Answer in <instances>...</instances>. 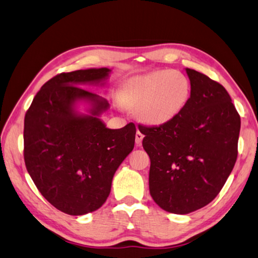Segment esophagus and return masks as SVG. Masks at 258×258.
<instances>
[{"label": "esophagus", "instance_id": "1", "mask_svg": "<svg viewBox=\"0 0 258 258\" xmlns=\"http://www.w3.org/2000/svg\"><path fill=\"white\" fill-rule=\"evenodd\" d=\"M143 138H144V135L138 130V132H136V134H135V142H136V144L142 143Z\"/></svg>", "mask_w": 258, "mask_h": 258}]
</instances>
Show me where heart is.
I'll list each match as a JSON object with an SVG mask.
<instances>
[{
  "label": "heart",
  "mask_w": 258,
  "mask_h": 258,
  "mask_svg": "<svg viewBox=\"0 0 258 258\" xmlns=\"http://www.w3.org/2000/svg\"><path fill=\"white\" fill-rule=\"evenodd\" d=\"M190 83L176 70H161L130 79L122 90L123 102L139 108L140 118L153 125L174 119L190 98Z\"/></svg>",
  "instance_id": "b5f03b06"
}]
</instances>
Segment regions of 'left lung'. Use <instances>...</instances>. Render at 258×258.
<instances>
[{
  "instance_id": "1",
  "label": "left lung",
  "mask_w": 258,
  "mask_h": 258,
  "mask_svg": "<svg viewBox=\"0 0 258 258\" xmlns=\"http://www.w3.org/2000/svg\"><path fill=\"white\" fill-rule=\"evenodd\" d=\"M190 98L174 119L139 124L151 160L149 188L155 204L185 215L213 201L234 169L240 116L223 85L186 68Z\"/></svg>"
}]
</instances>
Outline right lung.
I'll return each instance as SVG.
<instances>
[{
  "mask_svg": "<svg viewBox=\"0 0 258 258\" xmlns=\"http://www.w3.org/2000/svg\"><path fill=\"white\" fill-rule=\"evenodd\" d=\"M108 68L61 73L45 83L24 117L23 156L27 170L45 199L72 216L85 215L104 205L120 163L134 148L136 127H106L97 115L108 104L80 87L98 83ZM89 99L90 116L74 113L76 100Z\"/></svg>",
  "mask_w": 258,
  "mask_h": 258,
  "instance_id": "right-lung-1",
  "label": "right lung"
}]
</instances>
